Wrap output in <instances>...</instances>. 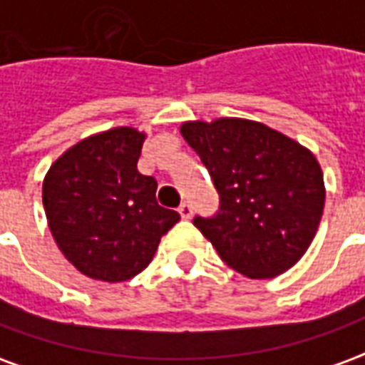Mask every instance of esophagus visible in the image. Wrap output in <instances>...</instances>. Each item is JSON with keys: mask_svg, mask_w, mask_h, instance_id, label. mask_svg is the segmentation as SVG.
<instances>
[{"mask_svg": "<svg viewBox=\"0 0 365 365\" xmlns=\"http://www.w3.org/2000/svg\"><path fill=\"white\" fill-rule=\"evenodd\" d=\"M178 213L182 215V219H190L191 215H193V209H191L190 203H182V205L178 207Z\"/></svg>", "mask_w": 365, "mask_h": 365, "instance_id": "esophagus-1", "label": "esophagus"}]
</instances>
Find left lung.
Returning a JSON list of instances; mask_svg holds the SVG:
<instances>
[{"label": "left lung", "instance_id": "1", "mask_svg": "<svg viewBox=\"0 0 365 365\" xmlns=\"http://www.w3.org/2000/svg\"><path fill=\"white\" fill-rule=\"evenodd\" d=\"M182 135L219 193V211L195 217L193 225L221 260L252 279L295 266L324 209V180L313 152L262 123L235 117L183 123Z\"/></svg>", "mask_w": 365, "mask_h": 365}]
</instances>
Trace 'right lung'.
Masks as SVG:
<instances>
[{
	"instance_id": "1",
	"label": "right lung",
	"mask_w": 365,
	"mask_h": 365,
	"mask_svg": "<svg viewBox=\"0 0 365 365\" xmlns=\"http://www.w3.org/2000/svg\"><path fill=\"white\" fill-rule=\"evenodd\" d=\"M146 135L117 127L68 148L43 182L48 229L66 260L101 282L140 274L180 215L160 207L158 183L136 168Z\"/></svg>"
}]
</instances>
